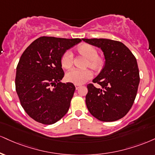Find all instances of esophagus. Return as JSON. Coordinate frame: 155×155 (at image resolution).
Instances as JSON below:
<instances>
[{"label":"esophagus","instance_id":"34e87169","mask_svg":"<svg viewBox=\"0 0 155 155\" xmlns=\"http://www.w3.org/2000/svg\"><path fill=\"white\" fill-rule=\"evenodd\" d=\"M75 87H76V89H78L80 87H81V85H80V84H75Z\"/></svg>","mask_w":155,"mask_h":155}]
</instances>
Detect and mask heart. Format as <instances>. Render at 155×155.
<instances>
[{
  "label": "heart",
  "instance_id": "heart-1",
  "mask_svg": "<svg viewBox=\"0 0 155 155\" xmlns=\"http://www.w3.org/2000/svg\"><path fill=\"white\" fill-rule=\"evenodd\" d=\"M78 53L83 55L88 60L87 66L98 71L101 69L105 63V59L102 56L97 55V50L94 46L89 44H82L77 48ZM73 53L71 51H66L61 58V64L66 69H69L73 66ZM93 73L89 69H76L74 68L69 71L66 74V79L69 82L75 84H81L85 83L92 77Z\"/></svg>",
  "mask_w": 155,
  "mask_h": 155
}]
</instances>
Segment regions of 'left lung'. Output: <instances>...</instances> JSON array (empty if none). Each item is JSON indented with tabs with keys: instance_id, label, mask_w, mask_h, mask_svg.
Returning <instances> with one entry per match:
<instances>
[{
	"instance_id": "1",
	"label": "left lung",
	"mask_w": 155,
	"mask_h": 155,
	"mask_svg": "<svg viewBox=\"0 0 155 155\" xmlns=\"http://www.w3.org/2000/svg\"><path fill=\"white\" fill-rule=\"evenodd\" d=\"M100 48L105 63L92 84L87 85L86 105L94 118L104 122L122 118L133 105L137 94L139 71L137 59L122 42L108 39H82Z\"/></svg>"
}]
</instances>
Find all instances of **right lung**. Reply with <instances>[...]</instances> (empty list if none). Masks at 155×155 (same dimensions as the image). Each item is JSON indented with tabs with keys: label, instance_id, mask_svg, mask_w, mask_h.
Masks as SVG:
<instances>
[{
	"label": "right lung",
	"instance_id": "obj_1",
	"mask_svg": "<svg viewBox=\"0 0 155 155\" xmlns=\"http://www.w3.org/2000/svg\"><path fill=\"white\" fill-rule=\"evenodd\" d=\"M81 40L41 37L28 46L16 67V91L29 117L42 124L56 123L66 114L75 86L59 82L64 76L63 53Z\"/></svg>",
	"mask_w": 155,
	"mask_h": 155
}]
</instances>
